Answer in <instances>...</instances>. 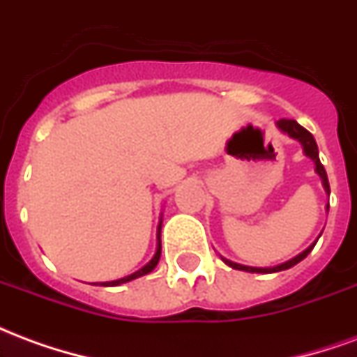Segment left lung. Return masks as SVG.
<instances>
[{
  "instance_id": "obj_1",
  "label": "left lung",
  "mask_w": 357,
  "mask_h": 357,
  "mask_svg": "<svg viewBox=\"0 0 357 357\" xmlns=\"http://www.w3.org/2000/svg\"><path fill=\"white\" fill-rule=\"evenodd\" d=\"M275 126L281 130L283 133H287L289 137H292V139H296L302 145V151H304V155L307 156V158H312L315 164V174L321 178V183L323 187H325V193L331 195V187H329V179H327V172H325V168H323V164L319 162V151H317V143H315L314 135L307 132L306 128H302V126L296 122V120H287V118H281V120H277ZM327 208H329V204H327ZM321 237V235H319ZM317 237V239H319ZM317 239L310 245V247L306 248V250H302L300 255H296L294 258H291V260H287V262L279 264V266H273V268H250V266H243V264H237V262H231V260H227V258H224L222 256V260H224L229 268L233 269H241V271H248V273H275V271H283V269H289L292 268V266H296L298 262H302L304 258H306L310 252H312V248L315 247V243H317Z\"/></svg>"
}]
</instances>
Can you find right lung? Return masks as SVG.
<instances>
[{
  "label": "right lung",
  "mask_w": 357,
  "mask_h": 357,
  "mask_svg": "<svg viewBox=\"0 0 357 357\" xmlns=\"http://www.w3.org/2000/svg\"><path fill=\"white\" fill-rule=\"evenodd\" d=\"M160 227H162V220L158 222V227H156V252L155 256L149 260L143 268H139L137 271H133L132 275H126L122 277V279H116V281H105V283H97V284H101V287H118V284H122V283H128V281H133V279H137V277H143V275H147V273H151L153 269L156 268V264H158V260H160V250H162V247H160Z\"/></svg>",
  "instance_id": "1"
}]
</instances>
